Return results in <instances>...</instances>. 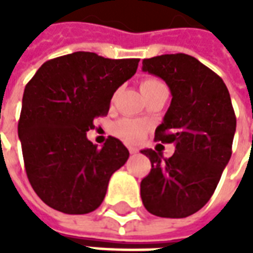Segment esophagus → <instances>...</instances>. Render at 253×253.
<instances>
[{"instance_id":"esophagus-1","label":"esophagus","mask_w":253,"mask_h":253,"mask_svg":"<svg viewBox=\"0 0 253 253\" xmlns=\"http://www.w3.org/2000/svg\"><path fill=\"white\" fill-rule=\"evenodd\" d=\"M128 152H130L131 154H135L138 153V149L134 148V146H128Z\"/></svg>"}]
</instances>
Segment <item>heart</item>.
Here are the masks:
<instances>
[{"instance_id": "b5f03b06", "label": "heart", "mask_w": 253, "mask_h": 253, "mask_svg": "<svg viewBox=\"0 0 253 253\" xmlns=\"http://www.w3.org/2000/svg\"><path fill=\"white\" fill-rule=\"evenodd\" d=\"M167 88L163 81L157 78H146L141 83V90L143 96L156 92L159 89ZM148 131V123L139 119H131V118H125L121 121L115 122L112 125V132L118 137L126 139L128 142H138L141 141L145 134Z\"/></svg>"}]
</instances>
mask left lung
Wrapping results in <instances>:
<instances>
[{"label": "left lung", "instance_id": "left-lung-1", "mask_svg": "<svg viewBox=\"0 0 253 253\" xmlns=\"http://www.w3.org/2000/svg\"><path fill=\"white\" fill-rule=\"evenodd\" d=\"M142 70L163 78L172 101L154 139L175 143L169 159L141 150L152 169L141 181V198L153 215L186 218L210 201L232 156L236 115L222 78L187 54L142 61Z\"/></svg>", "mask_w": 253, "mask_h": 253}]
</instances>
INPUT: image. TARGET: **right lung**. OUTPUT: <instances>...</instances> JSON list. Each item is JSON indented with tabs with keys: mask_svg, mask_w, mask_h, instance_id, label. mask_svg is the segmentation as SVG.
Here are the masks:
<instances>
[{
	"mask_svg": "<svg viewBox=\"0 0 253 253\" xmlns=\"http://www.w3.org/2000/svg\"><path fill=\"white\" fill-rule=\"evenodd\" d=\"M138 62L77 51L44 62L27 84L17 130L28 180L47 206L86 214L104 201L128 150L114 137L99 149L86 131L108 114L115 90Z\"/></svg>",
	"mask_w": 253,
	"mask_h": 253,
	"instance_id": "obj_1",
	"label": "right lung"
}]
</instances>
